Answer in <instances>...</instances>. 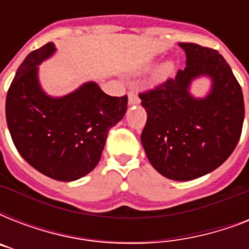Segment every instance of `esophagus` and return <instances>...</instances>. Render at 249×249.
Listing matches in <instances>:
<instances>
[{
	"mask_svg": "<svg viewBox=\"0 0 249 249\" xmlns=\"http://www.w3.org/2000/svg\"><path fill=\"white\" fill-rule=\"evenodd\" d=\"M128 102L129 105H138L140 103V98L134 91H129L128 93Z\"/></svg>",
	"mask_w": 249,
	"mask_h": 249,
	"instance_id": "1",
	"label": "esophagus"
}]
</instances>
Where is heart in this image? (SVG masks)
Returning <instances> with one entry per match:
<instances>
[{
    "instance_id": "heart-1",
    "label": "heart",
    "mask_w": 249,
    "mask_h": 249,
    "mask_svg": "<svg viewBox=\"0 0 249 249\" xmlns=\"http://www.w3.org/2000/svg\"><path fill=\"white\" fill-rule=\"evenodd\" d=\"M174 73V64L172 62H165L160 66V68L156 72V80L158 81H165Z\"/></svg>"
}]
</instances>
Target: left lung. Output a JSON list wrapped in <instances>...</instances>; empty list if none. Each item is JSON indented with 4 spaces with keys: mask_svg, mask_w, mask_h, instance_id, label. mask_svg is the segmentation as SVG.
<instances>
[{
    "mask_svg": "<svg viewBox=\"0 0 249 249\" xmlns=\"http://www.w3.org/2000/svg\"><path fill=\"white\" fill-rule=\"evenodd\" d=\"M186 68L174 79L140 94L147 121L141 142L151 165L173 181H191L226 161L239 142L244 120L243 93L217 50L179 42ZM208 77L211 89L194 97V79Z\"/></svg>",
    "mask_w": 249,
    "mask_h": 249,
    "instance_id": "left-lung-1",
    "label": "left lung"
}]
</instances>
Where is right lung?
<instances>
[{
  "mask_svg": "<svg viewBox=\"0 0 249 249\" xmlns=\"http://www.w3.org/2000/svg\"><path fill=\"white\" fill-rule=\"evenodd\" d=\"M53 42L29 54L6 97V121L21 158L40 173L71 182L97 166L107 134L124 117L128 97H111L88 81L52 97L38 80V66L55 53Z\"/></svg>",
  "mask_w": 249,
  "mask_h": 249,
  "instance_id": "obj_1",
  "label": "right lung"
}]
</instances>
